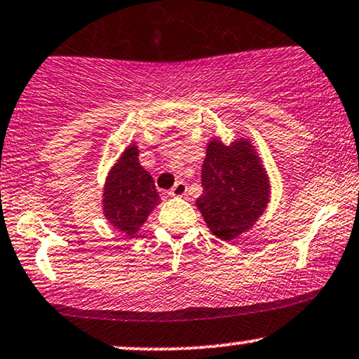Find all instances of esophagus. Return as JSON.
Here are the masks:
<instances>
[{"label":"esophagus","instance_id":"1","mask_svg":"<svg viewBox=\"0 0 359 359\" xmlns=\"http://www.w3.org/2000/svg\"><path fill=\"white\" fill-rule=\"evenodd\" d=\"M185 192H187V185H185L184 180H177L174 187L169 190L170 197H184Z\"/></svg>","mask_w":359,"mask_h":359}]
</instances>
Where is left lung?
Segmentation results:
<instances>
[{
  "instance_id": "left-lung-1",
  "label": "left lung",
  "mask_w": 359,
  "mask_h": 359,
  "mask_svg": "<svg viewBox=\"0 0 359 359\" xmlns=\"http://www.w3.org/2000/svg\"><path fill=\"white\" fill-rule=\"evenodd\" d=\"M202 195L197 207L208 229L233 240L255 224L269 203V177L247 140L224 146L213 139L202 164Z\"/></svg>"
}]
</instances>
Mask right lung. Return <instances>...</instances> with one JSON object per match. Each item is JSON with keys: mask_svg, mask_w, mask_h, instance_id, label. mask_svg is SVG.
Here are the masks:
<instances>
[{"mask_svg": "<svg viewBox=\"0 0 359 359\" xmlns=\"http://www.w3.org/2000/svg\"><path fill=\"white\" fill-rule=\"evenodd\" d=\"M104 215L109 224L133 237L158 203L154 179L139 164L137 147H127L112 167L104 189Z\"/></svg>", "mask_w": 359, "mask_h": 359, "instance_id": "1", "label": "right lung"}]
</instances>
